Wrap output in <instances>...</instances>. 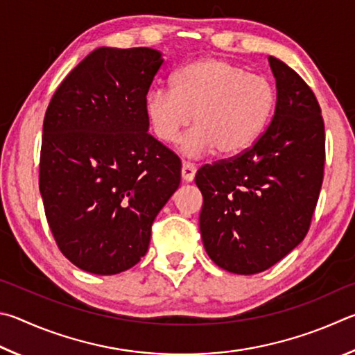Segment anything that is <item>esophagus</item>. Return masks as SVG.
<instances>
[{"instance_id": "esophagus-1", "label": "esophagus", "mask_w": 355, "mask_h": 355, "mask_svg": "<svg viewBox=\"0 0 355 355\" xmlns=\"http://www.w3.org/2000/svg\"><path fill=\"white\" fill-rule=\"evenodd\" d=\"M196 174V165L191 162H184L182 164V179L185 182H191Z\"/></svg>"}]
</instances>
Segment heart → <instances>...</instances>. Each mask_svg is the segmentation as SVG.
I'll use <instances>...</instances> for the list:
<instances>
[{
  "label": "heart",
  "mask_w": 355,
  "mask_h": 355,
  "mask_svg": "<svg viewBox=\"0 0 355 355\" xmlns=\"http://www.w3.org/2000/svg\"><path fill=\"white\" fill-rule=\"evenodd\" d=\"M171 85L148 93L146 115L155 137L170 145L195 118L198 126L182 145L189 155L246 151L263 132L276 105L270 79L220 58L187 64L174 73Z\"/></svg>",
  "instance_id": "b5f03b06"
}]
</instances>
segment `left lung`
Wrapping results in <instances>:
<instances>
[{
	"label": "left lung",
	"instance_id": "left-lung-1",
	"mask_svg": "<svg viewBox=\"0 0 355 355\" xmlns=\"http://www.w3.org/2000/svg\"><path fill=\"white\" fill-rule=\"evenodd\" d=\"M275 115L246 151L204 165L200 229L209 257L229 272L256 275L277 263L309 232L326 160L321 107L295 70L270 55Z\"/></svg>",
	"mask_w": 355,
	"mask_h": 355
}]
</instances>
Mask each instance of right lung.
I'll return each instance as SVG.
<instances>
[{"label": "right lung", "instance_id": "add662e5", "mask_svg": "<svg viewBox=\"0 0 355 355\" xmlns=\"http://www.w3.org/2000/svg\"><path fill=\"white\" fill-rule=\"evenodd\" d=\"M162 64L151 48H98L46 109L43 207L60 252L87 272L140 262L154 218L181 184V159L148 132L146 95Z\"/></svg>", "mask_w": 355, "mask_h": 355}]
</instances>
